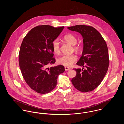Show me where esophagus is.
<instances>
[{
    "label": "esophagus",
    "mask_w": 124,
    "mask_h": 124,
    "mask_svg": "<svg viewBox=\"0 0 124 124\" xmlns=\"http://www.w3.org/2000/svg\"><path fill=\"white\" fill-rule=\"evenodd\" d=\"M70 68H69V67H65V70H70Z\"/></svg>",
    "instance_id": "1"
}]
</instances>
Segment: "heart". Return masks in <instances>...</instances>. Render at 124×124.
<instances>
[{
    "mask_svg": "<svg viewBox=\"0 0 124 124\" xmlns=\"http://www.w3.org/2000/svg\"><path fill=\"white\" fill-rule=\"evenodd\" d=\"M63 39L67 43L74 46V49L77 51H79L82 48L80 44H76L77 38L72 34H67L63 37ZM51 47L53 51L56 54H58L60 51V43L58 39H55L51 43ZM77 60V57L75 54L63 55L57 59V63L61 65L65 66H70Z\"/></svg>",
    "mask_w": 124,
    "mask_h": 124,
    "instance_id": "heart-1",
    "label": "heart"
}]
</instances>
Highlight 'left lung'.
<instances>
[{
    "mask_svg": "<svg viewBox=\"0 0 124 124\" xmlns=\"http://www.w3.org/2000/svg\"><path fill=\"white\" fill-rule=\"evenodd\" d=\"M68 29L80 33L83 42L82 54L77 63L83 68L73 69L77 74L72 82L81 92L93 91L101 82L108 69L109 59L107 43L92 26L77 25Z\"/></svg>",
    "mask_w": 124,
    "mask_h": 124,
    "instance_id": "8db88e82",
    "label": "left lung"
}]
</instances>
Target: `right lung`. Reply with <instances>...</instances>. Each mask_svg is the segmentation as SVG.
<instances>
[{"label": "right lung", "instance_id": "1", "mask_svg": "<svg viewBox=\"0 0 124 124\" xmlns=\"http://www.w3.org/2000/svg\"><path fill=\"white\" fill-rule=\"evenodd\" d=\"M64 28L36 26L26 34L21 44L19 61L22 76L28 85L38 93L46 94L54 89L58 76L65 71L62 65L47 68L56 61L51 43Z\"/></svg>", "mask_w": 124, "mask_h": 124}]
</instances>
